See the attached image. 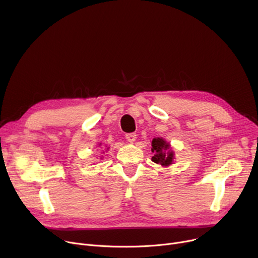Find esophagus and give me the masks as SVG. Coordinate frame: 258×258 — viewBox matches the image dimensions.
<instances>
[{
    "label": "esophagus",
    "mask_w": 258,
    "mask_h": 258,
    "mask_svg": "<svg viewBox=\"0 0 258 258\" xmlns=\"http://www.w3.org/2000/svg\"><path fill=\"white\" fill-rule=\"evenodd\" d=\"M125 138H126V140H127L130 143H134L135 141H136V139H137V134H135V133L126 134V135H125Z\"/></svg>",
    "instance_id": "obj_1"
}]
</instances>
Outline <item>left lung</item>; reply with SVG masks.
Segmentation results:
<instances>
[{"label":"left lung","instance_id":"8db88e82","mask_svg":"<svg viewBox=\"0 0 258 258\" xmlns=\"http://www.w3.org/2000/svg\"><path fill=\"white\" fill-rule=\"evenodd\" d=\"M152 152L154 156L152 161L163 167H167L174 163V153L171 150L169 142L163 138H154L152 141Z\"/></svg>","mask_w":258,"mask_h":258}]
</instances>
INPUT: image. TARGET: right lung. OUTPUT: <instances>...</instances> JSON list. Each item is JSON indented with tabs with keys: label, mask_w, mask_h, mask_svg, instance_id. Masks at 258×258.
<instances>
[{
	"label": "right lung",
	"mask_w": 258,
	"mask_h": 258,
	"mask_svg": "<svg viewBox=\"0 0 258 258\" xmlns=\"http://www.w3.org/2000/svg\"><path fill=\"white\" fill-rule=\"evenodd\" d=\"M100 145H101V143H100V144H99V146H100ZM107 150H108V147H107V148H106V151H107Z\"/></svg>",
	"instance_id": "right-lung-1"
}]
</instances>
